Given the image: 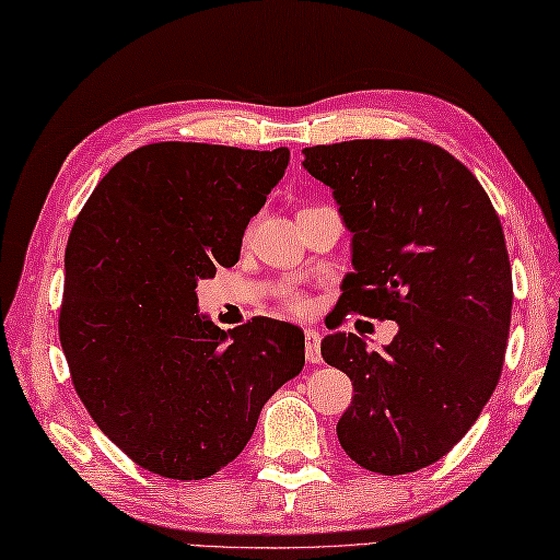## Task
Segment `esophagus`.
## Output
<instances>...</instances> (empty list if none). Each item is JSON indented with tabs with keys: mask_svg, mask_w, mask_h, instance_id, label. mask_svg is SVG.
<instances>
[{
	"mask_svg": "<svg viewBox=\"0 0 560 560\" xmlns=\"http://www.w3.org/2000/svg\"><path fill=\"white\" fill-rule=\"evenodd\" d=\"M322 336L316 329L304 331V353H307L310 363H322Z\"/></svg>",
	"mask_w": 560,
	"mask_h": 560,
	"instance_id": "34e87169",
	"label": "esophagus"
}]
</instances>
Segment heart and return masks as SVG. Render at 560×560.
I'll use <instances>...</instances> for the list:
<instances>
[{
  "label": "heart",
  "instance_id": "b5f03b06",
  "mask_svg": "<svg viewBox=\"0 0 560 560\" xmlns=\"http://www.w3.org/2000/svg\"><path fill=\"white\" fill-rule=\"evenodd\" d=\"M292 310H304V302L302 300H292Z\"/></svg>",
  "mask_w": 560,
  "mask_h": 560
}]
</instances>
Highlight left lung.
Listing matches in <instances>:
<instances>
[{
  "instance_id": "left-lung-1",
  "label": "left lung",
  "mask_w": 560,
  "mask_h": 560,
  "mask_svg": "<svg viewBox=\"0 0 560 560\" xmlns=\"http://www.w3.org/2000/svg\"><path fill=\"white\" fill-rule=\"evenodd\" d=\"M351 231L339 316L397 322L383 351L324 336L322 358L353 383L336 424L348 458L380 476L427 468L476 424L498 387L512 319L500 217L466 165L434 143L368 139L304 149Z\"/></svg>"
}]
</instances>
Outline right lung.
I'll use <instances>...</instances> for the list:
<instances>
[{"label": "right lung", "mask_w": 560, "mask_h": 560, "mask_svg": "<svg viewBox=\"0 0 560 560\" xmlns=\"http://www.w3.org/2000/svg\"><path fill=\"white\" fill-rule=\"evenodd\" d=\"M290 151L151 143L84 202L66 248L60 346L90 417L155 476L229 466L260 409L302 373L304 334L268 316L234 331L199 312L197 282L238 262L250 217Z\"/></svg>", "instance_id": "right-lung-1"}]
</instances>
